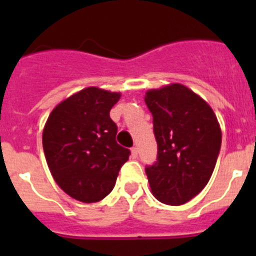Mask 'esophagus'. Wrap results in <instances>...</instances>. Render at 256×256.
<instances>
[{
  "label": "esophagus",
  "mask_w": 256,
  "mask_h": 256,
  "mask_svg": "<svg viewBox=\"0 0 256 256\" xmlns=\"http://www.w3.org/2000/svg\"><path fill=\"white\" fill-rule=\"evenodd\" d=\"M130 151H132L133 158H137V155H138V148H137V146H133V148H130Z\"/></svg>",
  "instance_id": "1"
}]
</instances>
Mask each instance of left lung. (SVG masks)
Here are the masks:
<instances>
[{"mask_svg":"<svg viewBox=\"0 0 256 256\" xmlns=\"http://www.w3.org/2000/svg\"><path fill=\"white\" fill-rule=\"evenodd\" d=\"M144 102L158 144L156 162L144 168L151 191L160 202L182 205L212 177L222 144L218 120L201 97L177 83L151 90Z\"/></svg>","mask_w":256,"mask_h":256,"instance_id":"left-lung-1","label":"left lung"}]
</instances>
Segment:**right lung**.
I'll return each instance as SVG.
<instances>
[{
    "label": "right lung",
    "instance_id": "1",
    "mask_svg": "<svg viewBox=\"0 0 256 256\" xmlns=\"http://www.w3.org/2000/svg\"><path fill=\"white\" fill-rule=\"evenodd\" d=\"M120 94L96 87L58 104L44 130V151L52 177L82 202H97L112 191L130 151L118 144L110 110Z\"/></svg>",
    "mask_w": 256,
    "mask_h": 256
}]
</instances>
